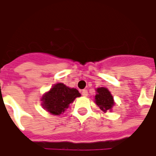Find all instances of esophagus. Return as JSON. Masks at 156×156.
Instances as JSON below:
<instances>
[{
	"mask_svg": "<svg viewBox=\"0 0 156 156\" xmlns=\"http://www.w3.org/2000/svg\"><path fill=\"white\" fill-rule=\"evenodd\" d=\"M88 91H87V90H86V89H84V90H83V91H82V95H83V96H84V97H86V96H88Z\"/></svg>",
	"mask_w": 156,
	"mask_h": 156,
	"instance_id": "34e87169",
	"label": "esophagus"
}]
</instances>
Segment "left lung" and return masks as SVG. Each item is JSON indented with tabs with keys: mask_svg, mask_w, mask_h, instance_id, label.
I'll return each instance as SVG.
<instances>
[{
	"mask_svg": "<svg viewBox=\"0 0 156 156\" xmlns=\"http://www.w3.org/2000/svg\"><path fill=\"white\" fill-rule=\"evenodd\" d=\"M94 102L103 112L112 111V108L115 105L113 95L108 88L105 87L96 88Z\"/></svg>",
	"mask_w": 156,
	"mask_h": 156,
	"instance_id": "1",
	"label": "left lung"
}]
</instances>
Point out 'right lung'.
Returning a JSON list of instances; mask_svg holds the SVG:
<instances>
[{"mask_svg":"<svg viewBox=\"0 0 156 156\" xmlns=\"http://www.w3.org/2000/svg\"><path fill=\"white\" fill-rule=\"evenodd\" d=\"M80 96L81 94L76 88H69L62 83H58L42 95L41 106L51 115H60L64 113L75 98Z\"/></svg>","mask_w":156,"mask_h":156,"instance_id":"add662e5","label":"right lung"}]
</instances>
